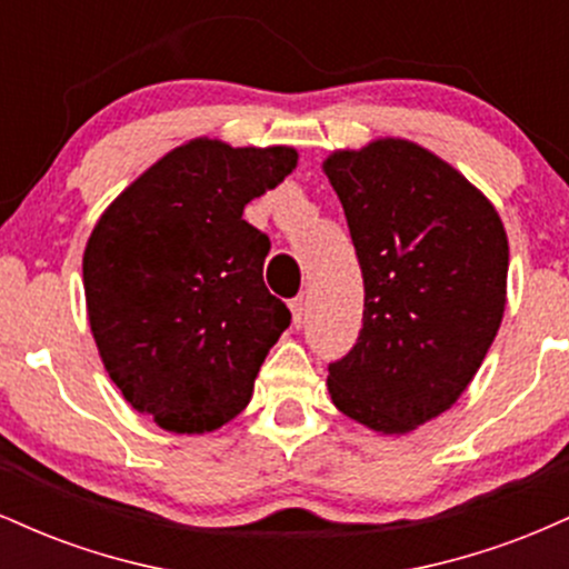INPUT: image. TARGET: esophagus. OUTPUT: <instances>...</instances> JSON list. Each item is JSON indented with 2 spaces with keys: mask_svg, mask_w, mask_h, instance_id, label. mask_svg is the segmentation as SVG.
Returning a JSON list of instances; mask_svg holds the SVG:
<instances>
[{
  "mask_svg": "<svg viewBox=\"0 0 569 569\" xmlns=\"http://www.w3.org/2000/svg\"><path fill=\"white\" fill-rule=\"evenodd\" d=\"M291 316H293V326L299 329V326H302L305 318H307V302H305L302 293H299V297L291 302Z\"/></svg>",
  "mask_w": 569,
  "mask_h": 569,
  "instance_id": "esophagus-1",
  "label": "esophagus"
}]
</instances>
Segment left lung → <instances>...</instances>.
<instances>
[{
    "label": "left lung",
    "instance_id": "left-lung-1",
    "mask_svg": "<svg viewBox=\"0 0 569 569\" xmlns=\"http://www.w3.org/2000/svg\"><path fill=\"white\" fill-rule=\"evenodd\" d=\"M363 272V326L329 393L350 420L403 436L447 411L506 312L508 234L495 206L407 139L323 160Z\"/></svg>",
    "mask_w": 569,
    "mask_h": 569
}]
</instances>
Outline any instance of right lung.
Segmentation results:
<instances>
[{"label": "right lung", "instance_id": "right-lung-1", "mask_svg": "<svg viewBox=\"0 0 569 569\" xmlns=\"http://www.w3.org/2000/svg\"><path fill=\"white\" fill-rule=\"evenodd\" d=\"M293 147L192 139L117 194L82 257L98 356L126 401L171 433L248 407L291 312L262 280L270 238L243 208L297 168Z\"/></svg>", "mask_w": 569, "mask_h": 569}]
</instances>
